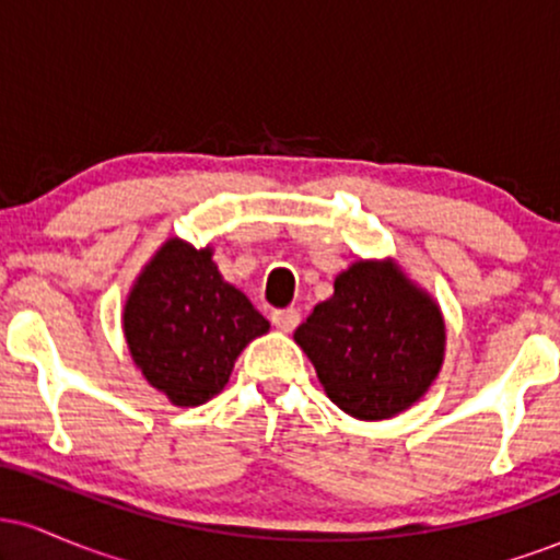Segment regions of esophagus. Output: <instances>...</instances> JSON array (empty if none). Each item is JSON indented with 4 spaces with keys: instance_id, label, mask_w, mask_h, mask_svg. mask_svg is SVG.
Masks as SVG:
<instances>
[{
    "instance_id": "1",
    "label": "esophagus",
    "mask_w": 560,
    "mask_h": 560,
    "mask_svg": "<svg viewBox=\"0 0 560 560\" xmlns=\"http://www.w3.org/2000/svg\"><path fill=\"white\" fill-rule=\"evenodd\" d=\"M271 324L281 331H294L300 324V311L294 307H281V311H271Z\"/></svg>"
}]
</instances>
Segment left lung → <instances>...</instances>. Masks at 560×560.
<instances>
[{"label": "left lung", "mask_w": 560, "mask_h": 560, "mask_svg": "<svg viewBox=\"0 0 560 560\" xmlns=\"http://www.w3.org/2000/svg\"><path fill=\"white\" fill-rule=\"evenodd\" d=\"M294 339L326 395L363 421L410 408L434 382L445 350L436 302L389 262H355L334 281Z\"/></svg>", "instance_id": "1"}]
</instances>
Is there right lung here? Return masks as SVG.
Returning <instances> with one entry per match:
<instances>
[{"label":"right lung","mask_w":560,"mask_h":560,"mask_svg":"<svg viewBox=\"0 0 560 560\" xmlns=\"http://www.w3.org/2000/svg\"><path fill=\"white\" fill-rule=\"evenodd\" d=\"M124 331L147 382L173 405L195 408L226 387L234 361L268 320L223 281L210 247L168 240L128 294Z\"/></svg>","instance_id":"obj_1"}]
</instances>
